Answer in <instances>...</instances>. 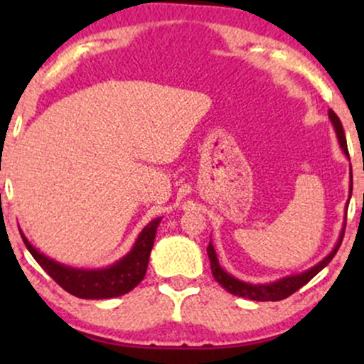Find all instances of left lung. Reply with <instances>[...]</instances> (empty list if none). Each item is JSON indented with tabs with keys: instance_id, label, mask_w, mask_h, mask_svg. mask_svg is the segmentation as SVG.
I'll list each match as a JSON object with an SVG mask.
<instances>
[{
	"instance_id": "1",
	"label": "left lung",
	"mask_w": 364,
	"mask_h": 364,
	"mask_svg": "<svg viewBox=\"0 0 364 364\" xmlns=\"http://www.w3.org/2000/svg\"><path fill=\"white\" fill-rule=\"evenodd\" d=\"M328 118H330V121H332L333 129H336V135H337V140H339L342 152L349 157L348 141H346L344 128H342L341 119L337 118V114L332 109L328 111ZM350 195H353V171H350V181H349V198H350ZM348 203H349V200H348ZM346 210H348V205H346ZM346 214H348V212H346ZM344 231H346V220H344V224H342L339 240H337V243L332 248V252H330L327 257L323 258V260H320L318 263H316V265L310 267V269L304 270V272L286 275V277L277 279V281L269 282V284L245 282V281H240V279H236L235 275L225 272L223 267H220L219 258H217V253L214 250V245H212V241H210L207 246V253H208V258H210L212 275H214L215 281L219 282L225 291L231 292V294H235V296H240V298H248V299H253V301H281V299H286L287 296H291L292 292L301 289L304 284L310 282L321 269H325V267L328 265L330 260L336 257L337 250H339V246L342 243V237H344Z\"/></svg>"
}]
</instances>
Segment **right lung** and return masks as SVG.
<instances>
[{
    "label": "right lung",
    "instance_id": "1",
    "mask_svg": "<svg viewBox=\"0 0 364 364\" xmlns=\"http://www.w3.org/2000/svg\"><path fill=\"white\" fill-rule=\"evenodd\" d=\"M161 220L162 217L150 220L140 231L132 250L118 262L109 267H104V269H75V267L65 265V263L46 257L44 253L34 248L22 231L20 235L36 262L49 274V277L60 284L63 289L82 299H109L127 294L144 281L150 252H152L154 240H156L157 225Z\"/></svg>",
    "mask_w": 364,
    "mask_h": 364
}]
</instances>
